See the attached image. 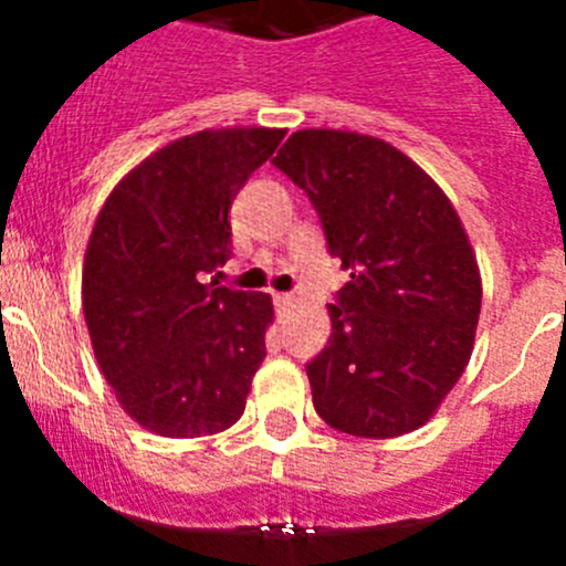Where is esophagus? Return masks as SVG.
<instances>
[{
    "instance_id": "34e87169",
    "label": "esophagus",
    "mask_w": 566,
    "mask_h": 566,
    "mask_svg": "<svg viewBox=\"0 0 566 566\" xmlns=\"http://www.w3.org/2000/svg\"><path fill=\"white\" fill-rule=\"evenodd\" d=\"M274 303H277L280 308H289V306H294V297L292 294H274Z\"/></svg>"
}]
</instances>
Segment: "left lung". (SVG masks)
<instances>
[{
    "label": "left lung",
    "mask_w": 566,
    "mask_h": 566,
    "mask_svg": "<svg viewBox=\"0 0 566 566\" xmlns=\"http://www.w3.org/2000/svg\"><path fill=\"white\" fill-rule=\"evenodd\" d=\"M274 167L306 189L352 280L306 365L334 431L394 439L431 422L464 374L482 312L470 238L431 175L382 138L297 129Z\"/></svg>",
    "instance_id": "1"
}]
</instances>
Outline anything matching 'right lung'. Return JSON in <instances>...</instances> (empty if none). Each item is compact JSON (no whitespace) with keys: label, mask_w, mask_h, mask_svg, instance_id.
<instances>
[{"label":"right lung","mask_w":566,"mask_h":566,"mask_svg":"<svg viewBox=\"0 0 566 566\" xmlns=\"http://www.w3.org/2000/svg\"><path fill=\"white\" fill-rule=\"evenodd\" d=\"M286 129L184 135L107 195L82 266V308L104 379L133 422L212 437L247 408L274 323L269 294L203 283L229 260V209Z\"/></svg>","instance_id":"right-lung-1"}]
</instances>
